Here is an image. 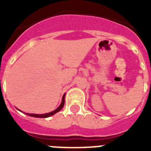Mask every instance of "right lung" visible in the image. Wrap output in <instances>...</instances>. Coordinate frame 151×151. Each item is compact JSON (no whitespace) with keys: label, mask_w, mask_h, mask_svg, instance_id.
Segmentation results:
<instances>
[{"label":"right lung","mask_w":151,"mask_h":151,"mask_svg":"<svg viewBox=\"0 0 151 151\" xmlns=\"http://www.w3.org/2000/svg\"><path fill=\"white\" fill-rule=\"evenodd\" d=\"M64 96H65V94L63 96V98H62V102H61V104H60V105L59 106V107H58V108L55 110V111H52V112H50V113H47V114H27L29 115V116H35V117H40V118H46V117H49V116H52V115H54V114H56V113L58 112V111H60V110L63 108V107H64Z\"/></svg>","instance_id":"1"}]
</instances>
